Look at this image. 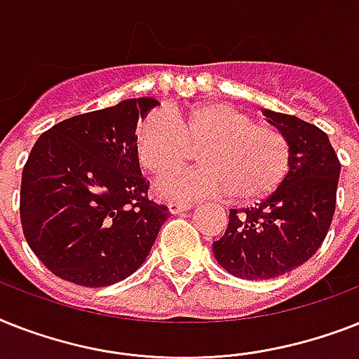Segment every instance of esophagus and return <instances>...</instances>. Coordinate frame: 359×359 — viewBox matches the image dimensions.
<instances>
[{
  "instance_id": "esophagus-1",
  "label": "esophagus",
  "mask_w": 359,
  "mask_h": 359,
  "mask_svg": "<svg viewBox=\"0 0 359 359\" xmlns=\"http://www.w3.org/2000/svg\"><path fill=\"white\" fill-rule=\"evenodd\" d=\"M191 208L189 203H175V201H170L168 203V210H170V214H180V212H188Z\"/></svg>"
}]
</instances>
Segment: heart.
<instances>
[{
    "label": "heart",
    "mask_w": 359,
    "mask_h": 359,
    "mask_svg": "<svg viewBox=\"0 0 359 359\" xmlns=\"http://www.w3.org/2000/svg\"><path fill=\"white\" fill-rule=\"evenodd\" d=\"M189 149H197L199 165L160 180L164 199L229 195L230 203L249 205L275 194L291 170L285 134L225 103L151 112L136 125L134 156L153 177L177 170Z\"/></svg>",
    "instance_id": "1"
}]
</instances>
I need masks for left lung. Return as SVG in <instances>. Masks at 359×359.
<instances>
[{
  "label": "left lung",
  "mask_w": 359,
  "mask_h": 359,
  "mask_svg": "<svg viewBox=\"0 0 359 359\" xmlns=\"http://www.w3.org/2000/svg\"><path fill=\"white\" fill-rule=\"evenodd\" d=\"M291 145V170L282 186L250 208L230 210L217 264L245 280H267L308 262L325 241L336 210L341 164L319 127L290 114L264 110Z\"/></svg>",
  "instance_id": "obj_1"
}]
</instances>
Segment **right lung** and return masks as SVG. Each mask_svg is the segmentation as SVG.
I'll return each instance as SVG.
<instances>
[{"mask_svg": "<svg viewBox=\"0 0 359 359\" xmlns=\"http://www.w3.org/2000/svg\"><path fill=\"white\" fill-rule=\"evenodd\" d=\"M158 101L125 99L64 119L40 136L23 165V236L53 275L104 287L144 264L168 206L147 197L134 130Z\"/></svg>", "mask_w": 359, "mask_h": 359, "instance_id": "right-lung-1", "label": "right lung"}]
</instances>
